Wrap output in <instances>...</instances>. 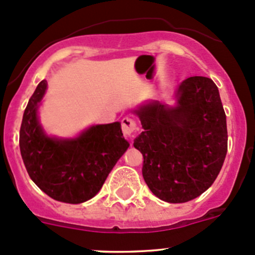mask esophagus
<instances>
[{
    "label": "esophagus",
    "instance_id": "34e87169",
    "mask_svg": "<svg viewBox=\"0 0 255 255\" xmlns=\"http://www.w3.org/2000/svg\"><path fill=\"white\" fill-rule=\"evenodd\" d=\"M121 125H122V132L125 135H133V133L138 129L137 128V122L133 120L132 117H125L121 121Z\"/></svg>",
    "mask_w": 255,
    "mask_h": 255
}]
</instances>
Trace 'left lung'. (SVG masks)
Wrapping results in <instances>:
<instances>
[{
	"mask_svg": "<svg viewBox=\"0 0 255 255\" xmlns=\"http://www.w3.org/2000/svg\"><path fill=\"white\" fill-rule=\"evenodd\" d=\"M143 132L134 148L150 191L170 204L196 199L213 184L227 154V123L217 86L205 76L180 84L176 106L151 101L134 110Z\"/></svg>",
	"mask_w": 255,
	"mask_h": 255,
	"instance_id": "obj_1",
	"label": "left lung"
}]
</instances>
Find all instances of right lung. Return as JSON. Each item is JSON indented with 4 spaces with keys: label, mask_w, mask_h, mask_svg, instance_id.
<instances>
[{
    "label": "right lung",
    "mask_w": 255,
    "mask_h": 255,
    "mask_svg": "<svg viewBox=\"0 0 255 255\" xmlns=\"http://www.w3.org/2000/svg\"><path fill=\"white\" fill-rule=\"evenodd\" d=\"M38 84L28 101L19 130V148L28 175L51 199L81 204L101 190L110 171L129 146L121 123L92 126L74 139L48 137L38 121L47 90Z\"/></svg>",
    "instance_id": "add662e5"
}]
</instances>
